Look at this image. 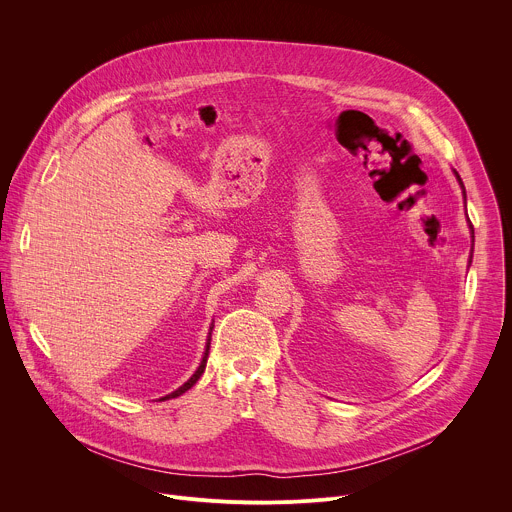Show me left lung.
<instances>
[{
  "label": "left lung",
  "mask_w": 512,
  "mask_h": 512,
  "mask_svg": "<svg viewBox=\"0 0 512 512\" xmlns=\"http://www.w3.org/2000/svg\"><path fill=\"white\" fill-rule=\"evenodd\" d=\"M454 175H456V181H458V185L462 187V191H464V185H462V179H460V175L456 173V170H454ZM464 199H466V193H464ZM470 233H472V245H474V229H472V225H470Z\"/></svg>",
  "instance_id": "8db88e82"
}]
</instances>
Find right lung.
<instances>
[{
    "mask_svg": "<svg viewBox=\"0 0 512 512\" xmlns=\"http://www.w3.org/2000/svg\"><path fill=\"white\" fill-rule=\"evenodd\" d=\"M211 331H213V323H211V329H209V335H207V346H205V352H203V360H201V364H199V368L195 370V374L181 386V388H177L175 392H170V394H166L164 398H160V400H170V398H177V396H181V394H185L187 390H191L197 382H199V378L203 376V372H205V368H207V358H209V348H211Z\"/></svg>",
    "mask_w": 512,
    "mask_h": 512,
    "instance_id": "1",
    "label": "right lung"
}]
</instances>
